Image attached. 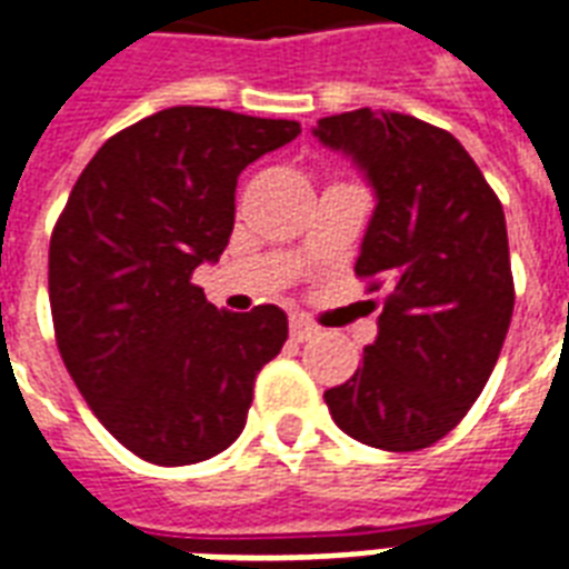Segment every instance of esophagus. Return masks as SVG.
I'll return each instance as SVG.
<instances>
[{"mask_svg": "<svg viewBox=\"0 0 569 569\" xmlns=\"http://www.w3.org/2000/svg\"><path fill=\"white\" fill-rule=\"evenodd\" d=\"M289 331H292V338L296 340H310L313 335H317L319 328L310 322L307 317H292V322H289Z\"/></svg>", "mask_w": 569, "mask_h": 569, "instance_id": "obj_1", "label": "esophagus"}]
</instances>
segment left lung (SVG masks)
Segmentation results:
<instances>
[{
  "instance_id": "obj_1",
  "label": "left lung",
  "mask_w": 569,
  "mask_h": 569,
  "mask_svg": "<svg viewBox=\"0 0 569 569\" xmlns=\"http://www.w3.org/2000/svg\"><path fill=\"white\" fill-rule=\"evenodd\" d=\"M313 134L373 189L356 273L389 280L377 340L326 403L352 440L416 452L465 419L498 365L516 305L503 208L465 147L410 113L359 108Z\"/></svg>"
}]
</instances>
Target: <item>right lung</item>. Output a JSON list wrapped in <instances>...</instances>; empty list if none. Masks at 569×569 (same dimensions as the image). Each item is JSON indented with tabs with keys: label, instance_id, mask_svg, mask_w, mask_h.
<instances>
[{
	"label": "right lung",
	"instance_id": "add662e5",
	"mask_svg": "<svg viewBox=\"0 0 569 569\" xmlns=\"http://www.w3.org/2000/svg\"><path fill=\"white\" fill-rule=\"evenodd\" d=\"M296 120L166 108L108 138L50 238L57 347L83 401L120 443L162 467L220 456L241 437L256 373L283 349L280 307L229 313L192 271L234 229V187Z\"/></svg>",
	"mask_w": 569,
	"mask_h": 569
}]
</instances>
